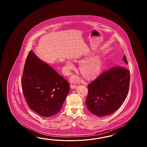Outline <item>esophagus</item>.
<instances>
[{
  "instance_id": "esophagus-1",
  "label": "esophagus",
  "mask_w": 147,
  "mask_h": 147,
  "mask_svg": "<svg viewBox=\"0 0 147 147\" xmlns=\"http://www.w3.org/2000/svg\"><path fill=\"white\" fill-rule=\"evenodd\" d=\"M77 87V86L76 85V84H71V85H70V88H71V89H75V88H76Z\"/></svg>"
}]
</instances>
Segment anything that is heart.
Returning <instances> with one entry per match:
<instances>
[{"mask_svg":"<svg viewBox=\"0 0 147 147\" xmlns=\"http://www.w3.org/2000/svg\"><path fill=\"white\" fill-rule=\"evenodd\" d=\"M80 60L79 61H81ZM103 67V61L99 56L91 57L81 62L79 67V70L82 76L87 80H92L100 75ZM75 69V66L71 61L67 60L65 62L63 69V74L66 76H69L71 71ZM78 78H73L72 81H77Z\"/></svg>","mask_w":147,"mask_h":147,"instance_id":"b5f03b06","label":"heart"}]
</instances>
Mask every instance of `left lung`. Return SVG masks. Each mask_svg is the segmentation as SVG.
Segmentation results:
<instances>
[{
	"mask_svg": "<svg viewBox=\"0 0 147 147\" xmlns=\"http://www.w3.org/2000/svg\"><path fill=\"white\" fill-rule=\"evenodd\" d=\"M123 60L128 64L125 56ZM129 84L130 71L124 67H113L103 72L88 85V109L99 117L112 114L126 98Z\"/></svg>",
	"mask_w": 147,
	"mask_h": 147,
	"instance_id": "1",
	"label": "left lung"
}]
</instances>
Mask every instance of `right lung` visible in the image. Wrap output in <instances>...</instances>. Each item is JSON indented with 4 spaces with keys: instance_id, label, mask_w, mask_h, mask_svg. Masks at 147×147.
I'll return each mask as SVG.
<instances>
[{
    "instance_id": "obj_1",
    "label": "right lung",
    "mask_w": 147,
    "mask_h": 147,
    "mask_svg": "<svg viewBox=\"0 0 147 147\" xmlns=\"http://www.w3.org/2000/svg\"><path fill=\"white\" fill-rule=\"evenodd\" d=\"M22 87L29 108L46 117L59 112L70 90L68 81L41 60L32 50L26 60Z\"/></svg>"
}]
</instances>
